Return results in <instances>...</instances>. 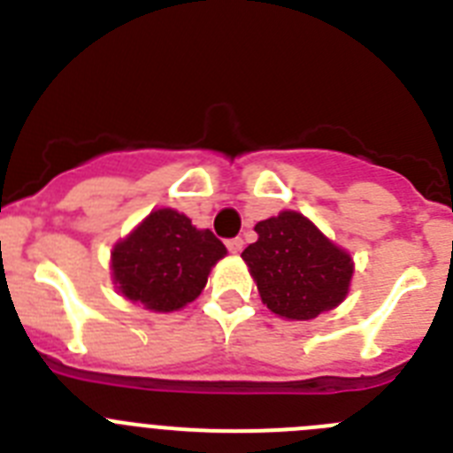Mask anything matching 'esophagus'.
Segmentation results:
<instances>
[{"label":"esophagus","mask_w":453,"mask_h":453,"mask_svg":"<svg viewBox=\"0 0 453 453\" xmlns=\"http://www.w3.org/2000/svg\"><path fill=\"white\" fill-rule=\"evenodd\" d=\"M242 245H245V242H242V238L226 240V247H229L231 254H240V251H242Z\"/></svg>","instance_id":"obj_1"}]
</instances>
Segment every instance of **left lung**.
Segmentation results:
<instances>
[{
	"mask_svg": "<svg viewBox=\"0 0 453 453\" xmlns=\"http://www.w3.org/2000/svg\"><path fill=\"white\" fill-rule=\"evenodd\" d=\"M254 229L258 240L242 251V258L272 313L313 319L345 299L354 263L311 219L283 211Z\"/></svg>",
	"mask_w": 453,
	"mask_h": 453,
	"instance_id": "left-lung-1",
	"label": "left lung"
}]
</instances>
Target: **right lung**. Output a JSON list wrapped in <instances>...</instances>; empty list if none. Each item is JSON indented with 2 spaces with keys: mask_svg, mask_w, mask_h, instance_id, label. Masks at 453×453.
I'll return each instance as SVG.
<instances>
[{
  "mask_svg": "<svg viewBox=\"0 0 453 453\" xmlns=\"http://www.w3.org/2000/svg\"><path fill=\"white\" fill-rule=\"evenodd\" d=\"M224 254L213 231L195 229L183 213L161 208L115 245L113 279L127 299L170 313L199 297Z\"/></svg>",
  "mask_w": 453,
  "mask_h": 453,
  "instance_id": "obj_1",
  "label": "right lung"
}]
</instances>
